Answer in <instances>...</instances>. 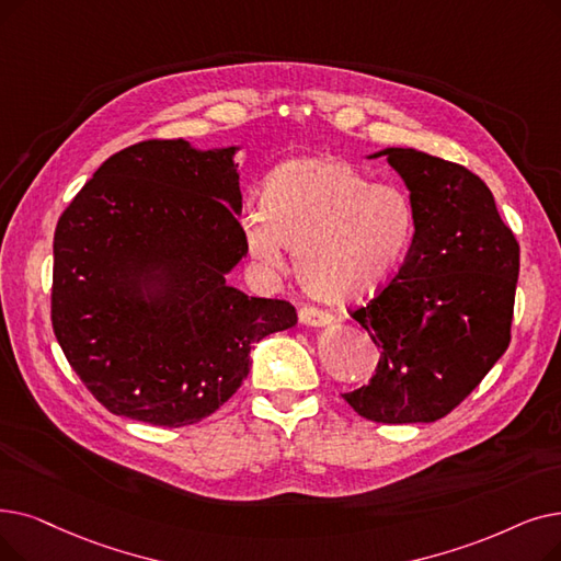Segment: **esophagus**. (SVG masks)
Instances as JSON below:
<instances>
[{"mask_svg": "<svg viewBox=\"0 0 561 561\" xmlns=\"http://www.w3.org/2000/svg\"><path fill=\"white\" fill-rule=\"evenodd\" d=\"M298 316H300V323L311 325V328H319V325L332 323L330 311L319 309V307H313V305H302L300 311H298Z\"/></svg>", "mask_w": 561, "mask_h": 561, "instance_id": "obj_1", "label": "esophagus"}]
</instances>
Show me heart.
<instances>
[{"instance_id":"b5f03b06","label":"heart","mask_w":561,"mask_h":561,"mask_svg":"<svg viewBox=\"0 0 561 561\" xmlns=\"http://www.w3.org/2000/svg\"><path fill=\"white\" fill-rule=\"evenodd\" d=\"M261 215L242 222L254 259L279 265L294 250L300 284L325 302L374 296L394 277L417 229L408 192L374 183L344 158L282 164L261 192Z\"/></svg>"}]
</instances>
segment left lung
I'll list each match as a JSON object with an SVG mask.
<instances>
[{
	"label": "left lung",
	"mask_w": 561,
	"mask_h": 561,
	"mask_svg": "<svg viewBox=\"0 0 561 561\" xmlns=\"http://www.w3.org/2000/svg\"><path fill=\"white\" fill-rule=\"evenodd\" d=\"M378 156L403 176L417 229L394 277L351 309L380 359L371 380L344 399L378 424L435 422L508 348L520 248L470 169L415 149Z\"/></svg>",
	"instance_id": "obj_1"
}]
</instances>
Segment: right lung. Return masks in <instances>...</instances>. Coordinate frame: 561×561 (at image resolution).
<instances>
[{
  "mask_svg": "<svg viewBox=\"0 0 561 561\" xmlns=\"http://www.w3.org/2000/svg\"><path fill=\"white\" fill-rule=\"evenodd\" d=\"M233 149L128 146L61 213L53 330L68 364L114 415L190 426L222 408L263 336L298 323L288 300L250 298L225 275L248 254ZM163 267L158 299L140 282Z\"/></svg>",
  "mask_w": 561,
  "mask_h": 561,
  "instance_id": "1",
  "label": "right lung"
}]
</instances>
